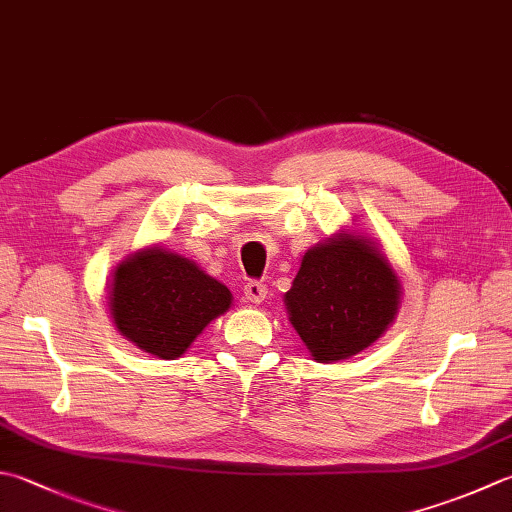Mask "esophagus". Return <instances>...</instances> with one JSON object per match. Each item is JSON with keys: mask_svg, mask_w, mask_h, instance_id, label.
I'll use <instances>...</instances> for the list:
<instances>
[{"mask_svg": "<svg viewBox=\"0 0 512 512\" xmlns=\"http://www.w3.org/2000/svg\"><path fill=\"white\" fill-rule=\"evenodd\" d=\"M266 295H268V288L262 282H248L244 286V297H246V302H250V304H262Z\"/></svg>", "mask_w": 512, "mask_h": 512, "instance_id": "obj_1", "label": "esophagus"}]
</instances>
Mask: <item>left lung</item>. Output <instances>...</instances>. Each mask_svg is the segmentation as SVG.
Listing matches in <instances>:
<instances>
[{
  "mask_svg": "<svg viewBox=\"0 0 512 512\" xmlns=\"http://www.w3.org/2000/svg\"><path fill=\"white\" fill-rule=\"evenodd\" d=\"M402 284L370 239L337 233L308 250L284 304L317 362L362 353L393 324Z\"/></svg>",
  "mask_w": 512,
  "mask_h": 512,
  "instance_id": "left-lung-1",
  "label": "left lung"
}]
</instances>
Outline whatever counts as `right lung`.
Masks as SVG:
<instances>
[{
    "instance_id": "obj_1",
    "label": "right lung",
    "mask_w": 512,
    "mask_h": 512,
    "mask_svg": "<svg viewBox=\"0 0 512 512\" xmlns=\"http://www.w3.org/2000/svg\"><path fill=\"white\" fill-rule=\"evenodd\" d=\"M108 299L113 322L128 342L175 359L226 313L233 295L190 259L150 246L115 268Z\"/></svg>"
}]
</instances>
